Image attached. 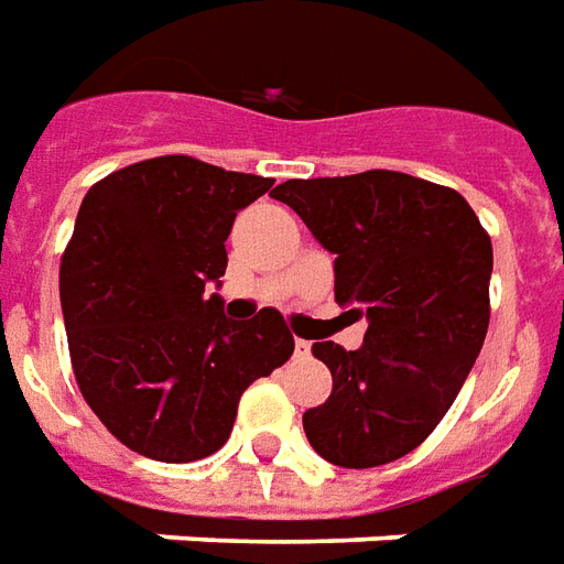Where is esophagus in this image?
<instances>
[{
	"label": "esophagus",
	"instance_id": "1",
	"mask_svg": "<svg viewBox=\"0 0 564 564\" xmlns=\"http://www.w3.org/2000/svg\"><path fill=\"white\" fill-rule=\"evenodd\" d=\"M313 352V343H306V339H294V355H310Z\"/></svg>",
	"mask_w": 564,
	"mask_h": 564
}]
</instances>
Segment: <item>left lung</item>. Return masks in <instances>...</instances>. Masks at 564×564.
<instances>
[{
    "instance_id": "obj_1",
    "label": "left lung",
    "mask_w": 564,
    "mask_h": 564,
    "mask_svg": "<svg viewBox=\"0 0 564 564\" xmlns=\"http://www.w3.org/2000/svg\"><path fill=\"white\" fill-rule=\"evenodd\" d=\"M273 199L334 254L339 306L367 318L355 352L313 346L334 389L303 431L330 465H389L437 429L480 355L492 239L458 191L391 170L291 178Z\"/></svg>"
}]
</instances>
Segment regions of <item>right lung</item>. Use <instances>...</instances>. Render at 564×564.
<instances>
[{
	"instance_id": "obj_1",
	"label": "right lung",
	"mask_w": 564,
	"mask_h": 564,
	"mask_svg": "<svg viewBox=\"0 0 564 564\" xmlns=\"http://www.w3.org/2000/svg\"><path fill=\"white\" fill-rule=\"evenodd\" d=\"M270 187L170 154L87 191L59 303L84 401L133 453L182 465L221 449L242 391L294 352L273 306L234 322L221 294H206L221 289L237 212Z\"/></svg>"
}]
</instances>
